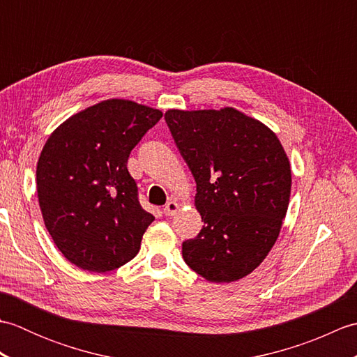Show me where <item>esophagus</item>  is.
Instances as JSON below:
<instances>
[{
	"instance_id": "1",
	"label": "esophagus",
	"mask_w": 357,
	"mask_h": 357,
	"mask_svg": "<svg viewBox=\"0 0 357 357\" xmlns=\"http://www.w3.org/2000/svg\"><path fill=\"white\" fill-rule=\"evenodd\" d=\"M178 208H179V204H178L176 201H170V202H167V204H165V207H164V215H165V216H173V215H176Z\"/></svg>"
}]
</instances>
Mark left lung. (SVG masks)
<instances>
[{
    "instance_id": "1",
    "label": "left lung",
    "mask_w": 357,
    "mask_h": 357,
    "mask_svg": "<svg viewBox=\"0 0 357 357\" xmlns=\"http://www.w3.org/2000/svg\"><path fill=\"white\" fill-rule=\"evenodd\" d=\"M164 118L196 181L204 221L183 242L184 261L210 282L242 279L268 255L287 215L291 169L282 144L233 107L172 109Z\"/></svg>"
}]
</instances>
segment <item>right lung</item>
I'll return each instance as SVG.
<instances>
[{
    "label": "right lung",
    "instance_id": "1",
    "mask_svg": "<svg viewBox=\"0 0 357 357\" xmlns=\"http://www.w3.org/2000/svg\"><path fill=\"white\" fill-rule=\"evenodd\" d=\"M161 118L158 109L107 100L64 121L44 144L38 201L53 242L77 267L105 273L138 255L155 216L141 207L127 161Z\"/></svg>",
    "mask_w": 357,
    "mask_h": 357
}]
</instances>
